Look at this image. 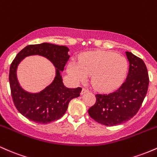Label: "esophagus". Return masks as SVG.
Segmentation results:
<instances>
[{
  "label": "esophagus",
  "mask_w": 157,
  "mask_h": 157,
  "mask_svg": "<svg viewBox=\"0 0 157 157\" xmlns=\"http://www.w3.org/2000/svg\"><path fill=\"white\" fill-rule=\"evenodd\" d=\"M88 92H89V90H88V89H87V88H83V89H82V93H81V94L84 95V93H88Z\"/></svg>",
  "instance_id": "34e87169"
}]
</instances>
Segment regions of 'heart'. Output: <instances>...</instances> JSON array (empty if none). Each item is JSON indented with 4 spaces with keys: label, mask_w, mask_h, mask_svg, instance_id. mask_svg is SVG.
<instances>
[{
    "label": "heart",
    "mask_w": 157,
    "mask_h": 157,
    "mask_svg": "<svg viewBox=\"0 0 157 157\" xmlns=\"http://www.w3.org/2000/svg\"><path fill=\"white\" fill-rule=\"evenodd\" d=\"M128 64L124 56L114 52L92 51L80 56L78 63L70 61L67 73L76 83L84 82L92 75V84L98 90L109 92L122 84Z\"/></svg>",
    "instance_id": "b5f03b06"
}]
</instances>
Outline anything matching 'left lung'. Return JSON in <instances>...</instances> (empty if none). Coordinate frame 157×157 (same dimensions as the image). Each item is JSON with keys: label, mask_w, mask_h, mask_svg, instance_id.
I'll list each match as a JSON object with an SVG mask.
<instances>
[{"label": "left lung", "mask_w": 157, "mask_h": 157, "mask_svg": "<svg viewBox=\"0 0 157 157\" xmlns=\"http://www.w3.org/2000/svg\"><path fill=\"white\" fill-rule=\"evenodd\" d=\"M125 53L129 61L126 80L115 92L96 94V103L88 110L90 117L104 125L114 126L130 120L147 94L149 77L145 62L131 52Z\"/></svg>", "instance_id": "left-lung-1"}]
</instances>
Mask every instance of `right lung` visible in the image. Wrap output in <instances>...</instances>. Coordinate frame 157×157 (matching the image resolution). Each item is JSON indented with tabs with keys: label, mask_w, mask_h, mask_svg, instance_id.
I'll return each mask as SVG.
<instances>
[{
	"label": "right lung",
	"mask_w": 157,
	"mask_h": 157,
	"mask_svg": "<svg viewBox=\"0 0 157 157\" xmlns=\"http://www.w3.org/2000/svg\"><path fill=\"white\" fill-rule=\"evenodd\" d=\"M69 48L50 43L28 45L17 53L10 69V89L14 105L24 117L39 124L58 120L67 111L70 100L80 96L82 88H67L63 83L61 72L70 59ZM40 55L56 67V77L50 86L38 93H29L20 85L17 78V66L27 56Z\"/></svg>",
	"instance_id": "add662e5"
}]
</instances>
